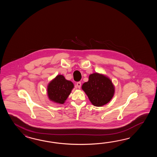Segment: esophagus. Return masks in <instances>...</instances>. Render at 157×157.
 Instances as JSON below:
<instances>
[{
  "label": "esophagus",
  "instance_id": "obj_1",
  "mask_svg": "<svg viewBox=\"0 0 157 157\" xmlns=\"http://www.w3.org/2000/svg\"><path fill=\"white\" fill-rule=\"evenodd\" d=\"M81 82H77L76 86H77V87H78V89H80V87H81Z\"/></svg>",
  "mask_w": 157,
  "mask_h": 157
}]
</instances>
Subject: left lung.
Here are the masks:
<instances>
[{
  "mask_svg": "<svg viewBox=\"0 0 157 157\" xmlns=\"http://www.w3.org/2000/svg\"><path fill=\"white\" fill-rule=\"evenodd\" d=\"M82 89L91 104L96 107L108 103L115 92V87L110 78L98 72L90 74L88 81L82 85Z\"/></svg>",
  "mask_w": 157,
  "mask_h": 157,
  "instance_id": "left-lung-1",
  "label": "left lung"
}]
</instances>
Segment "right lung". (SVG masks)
Segmentation results:
<instances>
[{
    "label": "right lung",
    "mask_w": 157,
    "mask_h": 157,
    "mask_svg": "<svg viewBox=\"0 0 157 157\" xmlns=\"http://www.w3.org/2000/svg\"><path fill=\"white\" fill-rule=\"evenodd\" d=\"M72 82L62 75H58L48 83L47 93L49 99L55 103L63 104L74 89Z\"/></svg>",
    "instance_id": "add662e5"
}]
</instances>
